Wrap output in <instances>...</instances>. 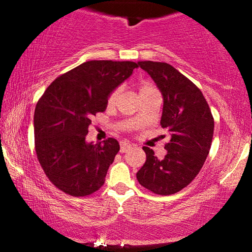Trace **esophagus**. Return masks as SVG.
<instances>
[{
	"label": "esophagus",
	"instance_id": "esophagus-1",
	"mask_svg": "<svg viewBox=\"0 0 252 252\" xmlns=\"http://www.w3.org/2000/svg\"><path fill=\"white\" fill-rule=\"evenodd\" d=\"M132 148V144L128 143V142H120V152L125 153Z\"/></svg>",
	"mask_w": 252,
	"mask_h": 252
}]
</instances>
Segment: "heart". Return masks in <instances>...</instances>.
<instances>
[{
  "label": "heart",
  "instance_id": "b5f03b06",
  "mask_svg": "<svg viewBox=\"0 0 252 252\" xmlns=\"http://www.w3.org/2000/svg\"><path fill=\"white\" fill-rule=\"evenodd\" d=\"M151 91H157V89L150 83H144L143 85H141V87H140V94L151 92ZM119 92H120V90L117 89V90H115L114 92L110 94V95H109V97H108V103L109 104H114L115 103L116 100H117L118 95H119Z\"/></svg>",
  "mask_w": 252,
  "mask_h": 252
}]
</instances>
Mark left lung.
Listing matches in <instances>:
<instances>
[{
	"mask_svg": "<svg viewBox=\"0 0 252 252\" xmlns=\"http://www.w3.org/2000/svg\"><path fill=\"white\" fill-rule=\"evenodd\" d=\"M137 63L162 94L160 124L169 132L170 141L165 145L163 159L143 147L147 160L136 178L156 194H174L188 187L202 168L213 142L214 118L201 91L173 65L155 61Z\"/></svg>",
	"mask_w": 252,
	"mask_h": 252,
	"instance_id": "1",
	"label": "left lung"
}]
</instances>
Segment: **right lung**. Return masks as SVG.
Segmentation results:
<instances>
[{
    "mask_svg": "<svg viewBox=\"0 0 252 252\" xmlns=\"http://www.w3.org/2000/svg\"><path fill=\"white\" fill-rule=\"evenodd\" d=\"M138 64L92 60L61 75L47 87L34 114L35 150L53 185L74 196L90 195L104 184L119 143L86 141L91 117L107 109L108 97Z\"/></svg>",
    "mask_w": 252,
    "mask_h": 252,
    "instance_id": "right-lung-1",
    "label": "right lung"
}]
</instances>
